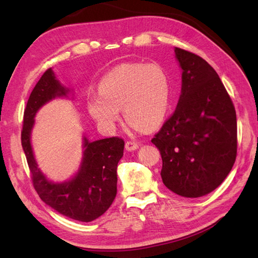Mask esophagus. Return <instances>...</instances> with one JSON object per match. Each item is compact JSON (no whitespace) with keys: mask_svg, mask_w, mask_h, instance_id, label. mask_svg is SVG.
I'll return each instance as SVG.
<instances>
[{"mask_svg":"<svg viewBox=\"0 0 258 258\" xmlns=\"http://www.w3.org/2000/svg\"><path fill=\"white\" fill-rule=\"evenodd\" d=\"M139 146L140 145L138 143H135V142H133V141H127L125 143L126 151H135V150L139 149Z\"/></svg>","mask_w":258,"mask_h":258,"instance_id":"obj_1","label":"esophagus"}]
</instances>
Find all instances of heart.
<instances>
[{
	"instance_id": "heart-1",
	"label": "heart",
	"mask_w": 258,
	"mask_h": 258,
	"mask_svg": "<svg viewBox=\"0 0 258 258\" xmlns=\"http://www.w3.org/2000/svg\"><path fill=\"white\" fill-rule=\"evenodd\" d=\"M100 95L89 97V112L98 124L112 127L123 108L126 122L135 128L152 131L166 116L171 82L156 63H123L114 68L98 85Z\"/></svg>"
}]
</instances>
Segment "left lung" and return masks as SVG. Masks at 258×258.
Here are the masks:
<instances>
[{"label":"left lung","instance_id":"1","mask_svg":"<svg viewBox=\"0 0 258 258\" xmlns=\"http://www.w3.org/2000/svg\"><path fill=\"white\" fill-rule=\"evenodd\" d=\"M182 73L177 107L152 139L164 185L184 197L218 187L237 155L236 112L220 76L204 58L175 47Z\"/></svg>","mask_w":258,"mask_h":258}]
</instances>
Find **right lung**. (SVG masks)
I'll return each instance as SVG.
<instances>
[{
	"label": "right lung",
	"mask_w": 258,
	"mask_h": 258,
	"mask_svg": "<svg viewBox=\"0 0 258 258\" xmlns=\"http://www.w3.org/2000/svg\"><path fill=\"white\" fill-rule=\"evenodd\" d=\"M51 69L46 70L26 103L21 132L22 146L32 183L43 202L56 212L80 222H92L105 213L116 196V168L123 156L124 140L113 136L90 143L84 139V157L78 175L70 182L54 184L45 178L33 156L31 130L37 109L55 96L67 94Z\"/></svg>",
	"instance_id": "1"
}]
</instances>
